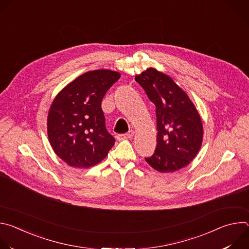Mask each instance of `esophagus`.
Here are the masks:
<instances>
[{
    "label": "esophagus",
    "instance_id": "esophagus-1",
    "mask_svg": "<svg viewBox=\"0 0 249 249\" xmlns=\"http://www.w3.org/2000/svg\"><path fill=\"white\" fill-rule=\"evenodd\" d=\"M133 136H134V131L130 130L128 133H125V134H118V135L116 136V138H117V140L122 141V140H126V139H130V138H132Z\"/></svg>",
    "mask_w": 249,
    "mask_h": 249
}]
</instances>
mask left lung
Returning a JSON list of instances; mask_svg holds the SVG:
<instances>
[{"label":"left lung","instance_id":"1","mask_svg":"<svg viewBox=\"0 0 249 249\" xmlns=\"http://www.w3.org/2000/svg\"><path fill=\"white\" fill-rule=\"evenodd\" d=\"M156 105L157 148L146 161L160 172H173L188 165L203 139L200 115L188 95L174 81L154 68L135 77Z\"/></svg>","mask_w":249,"mask_h":249}]
</instances>
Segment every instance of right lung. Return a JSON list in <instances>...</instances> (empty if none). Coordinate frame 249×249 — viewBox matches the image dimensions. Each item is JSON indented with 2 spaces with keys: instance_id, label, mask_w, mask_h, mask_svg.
<instances>
[{
  "instance_id": "add662e5",
  "label": "right lung",
  "mask_w": 249,
  "mask_h": 249,
  "mask_svg": "<svg viewBox=\"0 0 249 249\" xmlns=\"http://www.w3.org/2000/svg\"><path fill=\"white\" fill-rule=\"evenodd\" d=\"M120 78L110 70L87 72L55 97L47 118L50 144L73 167H90L107 156L115 143L105 127L101 101Z\"/></svg>"
}]
</instances>
